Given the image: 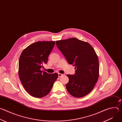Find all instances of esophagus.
<instances>
[{"label": "esophagus", "instance_id": "obj_1", "mask_svg": "<svg viewBox=\"0 0 122 122\" xmlns=\"http://www.w3.org/2000/svg\"><path fill=\"white\" fill-rule=\"evenodd\" d=\"M58 77H61L62 76H63V74H61V73H58Z\"/></svg>", "mask_w": 122, "mask_h": 122}]
</instances>
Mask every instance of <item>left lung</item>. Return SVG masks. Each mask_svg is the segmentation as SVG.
Masks as SVG:
<instances>
[{
	"instance_id": "obj_1",
	"label": "left lung",
	"mask_w": 122,
	"mask_h": 122,
	"mask_svg": "<svg viewBox=\"0 0 122 122\" xmlns=\"http://www.w3.org/2000/svg\"><path fill=\"white\" fill-rule=\"evenodd\" d=\"M56 45L69 64L75 66V73L67 74L68 92L81 97L94 88L99 76V62L96 52L88 43L72 38L56 41Z\"/></svg>"
}]
</instances>
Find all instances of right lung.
Wrapping results in <instances>:
<instances>
[{
  "label": "right lung",
  "instance_id": "1",
  "mask_svg": "<svg viewBox=\"0 0 122 122\" xmlns=\"http://www.w3.org/2000/svg\"><path fill=\"white\" fill-rule=\"evenodd\" d=\"M55 41H38L23 50L19 61V76L25 90L32 97L41 98L51 91L58 74L41 71L47 63Z\"/></svg>",
  "mask_w": 122,
  "mask_h": 122
}]
</instances>
